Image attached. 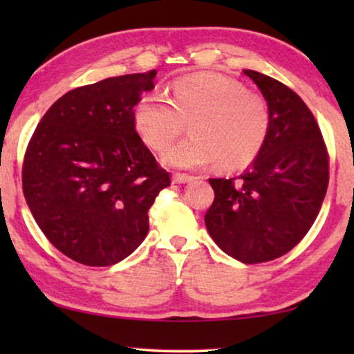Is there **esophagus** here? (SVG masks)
<instances>
[{
	"mask_svg": "<svg viewBox=\"0 0 354 354\" xmlns=\"http://www.w3.org/2000/svg\"><path fill=\"white\" fill-rule=\"evenodd\" d=\"M174 182L176 183H187V182H192L193 178V176H188V174H180V172H177V174H174Z\"/></svg>",
	"mask_w": 354,
	"mask_h": 354,
	"instance_id": "1",
	"label": "esophagus"
}]
</instances>
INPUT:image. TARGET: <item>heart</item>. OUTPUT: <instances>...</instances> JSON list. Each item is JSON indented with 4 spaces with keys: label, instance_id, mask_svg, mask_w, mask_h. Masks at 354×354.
Masks as SVG:
<instances>
[{
    "label": "heart",
    "instance_id": "b5f03b06",
    "mask_svg": "<svg viewBox=\"0 0 354 354\" xmlns=\"http://www.w3.org/2000/svg\"><path fill=\"white\" fill-rule=\"evenodd\" d=\"M192 135L164 154L172 167L196 169L216 161L222 171L243 169L258 158L270 129V111L258 91L217 72L185 75L171 85V101L147 93L133 108V127L154 151L185 130Z\"/></svg>",
    "mask_w": 354,
    "mask_h": 354
}]
</instances>
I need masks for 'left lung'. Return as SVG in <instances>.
<instances>
[{"label":"left lung","instance_id":"8db88e82","mask_svg":"<svg viewBox=\"0 0 354 354\" xmlns=\"http://www.w3.org/2000/svg\"><path fill=\"white\" fill-rule=\"evenodd\" d=\"M270 111L258 158L234 178H209L214 201L206 229L217 246L245 264L287 254L308 234L328 185V153L311 109L292 88L245 69Z\"/></svg>","mask_w":354,"mask_h":354}]
</instances>
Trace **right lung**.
I'll use <instances>...</instances> for the list:
<instances>
[{
    "label": "right lung",
    "instance_id": "1",
    "mask_svg": "<svg viewBox=\"0 0 354 354\" xmlns=\"http://www.w3.org/2000/svg\"><path fill=\"white\" fill-rule=\"evenodd\" d=\"M156 71L111 77L62 95L38 122L22 190L51 245L85 266H113L138 248L148 211L171 176L133 127Z\"/></svg>",
    "mask_w": 354,
    "mask_h": 354
}]
</instances>
